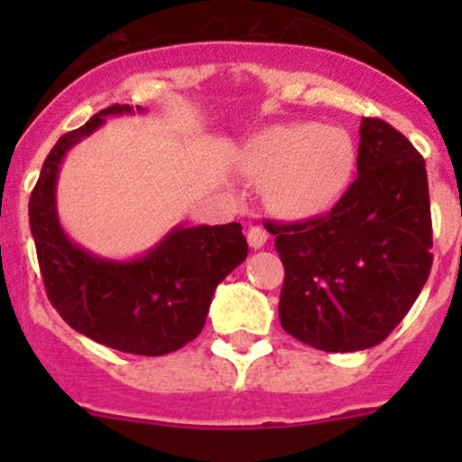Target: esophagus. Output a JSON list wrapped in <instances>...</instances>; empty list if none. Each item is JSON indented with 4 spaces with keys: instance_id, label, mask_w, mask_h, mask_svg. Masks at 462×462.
Here are the masks:
<instances>
[{
    "instance_id": "obj_1",
    "label": "esophagus",
    "mask_w": 462,
    "mask_h": 462,
    "mask_svg": "<svg viewBox=\"0 0 462 462\" xmlns=\"http://www.w3.org/2000/svg\"><path fill=\"white\" fill-rule=\"evenodd\" d=\"M265 241H268V232H265L263 227H259V226L248 227V244H250V248H254V250L263 248Z\"/></svg>"
}]
</instances>
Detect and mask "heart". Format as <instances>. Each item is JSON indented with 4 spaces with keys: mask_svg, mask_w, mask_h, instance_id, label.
Instances as JSON below:
<instances>
[{
    "mask_svg": "<svg viewBox=\"0 0 462 462\" xmlns=\"http://www.w3.org/2000/svg\"><path fill=\"white\" fill-rule=\"evenodd\" d=\"M245 170L265 185L274 212L306 218L339 197L353 170V144L342 129L282 125L254 143Z\"/></svg>",
    "mask_w": 462,
    "mask_h": 462,
    "instance_id": "1",
    "label": "heart"
}]
</instances>
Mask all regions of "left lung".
I'll return each mask as SVG.
<instances>
[{
    "label": "left lung",
    "instance_id": "left-lung-1",
    "mask_svg": "<svg viewBox=\"0 0 462 462\" xmlns=\"http://www.w3.org/2000/svg\"><path fill=\"white\" fill-rule=\"evenodd\" d=\"M286 279L283 330L326 353L380 344L420 295L431 270L425 161L377 118H362L357 179L319 218L268 223Z\"/></svg>",
    "mask_w": 462,
    "mask_h": 462
}]
</instances>
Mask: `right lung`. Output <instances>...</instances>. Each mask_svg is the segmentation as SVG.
I'll return each instance as SVG.
<instances>
[{
    "label": "right lung",
    "instance_id": "1",
    "mask_svg": "<svg viewBox=\"0 0 462 462\" xmlns=\"http://www.w3.org/2000/svg\"><path fill=\"white\" fill-rule=\"evenodd\" d=\"M134 114L114 105L55 143L31 194L29 217L51 304L73 330L134 356H165L203 330L218 283L248 257L239 223L174 226L134 259H106L71 241L58 214L64 156L96 134L109 116ZM136 114H144L136 106Z\"/></svg>",
    "mask_w": 462,
    "mask_h": 462
}]
</instances>
